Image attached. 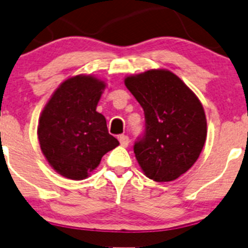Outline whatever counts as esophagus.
<instances>
[{
  "mask_svg": "<svg viewBox=\"0 0 248 248\" xmlns=\"http://www.w3.org/2000/svg\"><path fill=\"white\" fill-rule=\"evenodd\" d=\"M119 141H120V145L122 147H127L129 143V138L127 137V135H120Z\"/></svg>",
  "mask_w": 248,
  "mask_h": 248,
  "instance_id": "1",
  "label": "esophagus"
}]
</instances>
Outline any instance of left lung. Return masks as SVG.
<instances>
[{
	"instance_id": "obj_1",
	"label": "left lung",
	"mask_w": 248,
	"mask_h": 248,
	"mask_svg": "<svg viewBox=\"0 0 248 248\" xmlns=\"http://www.w3.org/2000/svg\"><path fill=\"white\" fill-rule=\"evenodd\" d=\"M124 84L145 111V137L134 146L139 166L154 181L175 180L195 164L205 145L202 103L168 69L128 75Z\"/></svg>"
}]
</instances>
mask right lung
I'll list each match as a JSON object with an SVG mask.
<instances>
[{"mask_svg":"<svg viewBox=\"0 0 248 248\" xmlns=\"http://www.w3.org/2000/svg\"><path fill=\"white\" fill-rule=\"evenodd\" d=\"M106 82L95 75L66 78L51 94L39 119L37 138L50 167L70 180L87 179L106 153L119 146L96 111Z\"/></svg>","mask_w":248,"mask_h":248,"instance_id":"right-lung-1","label":"right lung"}]
</instances>
